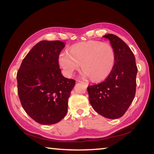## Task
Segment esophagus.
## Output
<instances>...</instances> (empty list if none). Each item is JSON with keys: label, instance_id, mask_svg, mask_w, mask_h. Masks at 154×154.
Masks as SVG:
<instances>
[{"label": "esophagus", "instance_id": "esophagus-1", "mask_svg": "<svg viewBox=\"0 0 154 154\" xmlns=\"http://www.w3.org/2000/svg\"><path fill=\"white\" fill-rule=\"evenodd\" d=\"M78 82H82V83H84V84H86V86H88V83L86 82H84V81H82V80H79V81H78Z\"/></svg>", "mask_w": 154, "mask_h": 154}]
</instances>
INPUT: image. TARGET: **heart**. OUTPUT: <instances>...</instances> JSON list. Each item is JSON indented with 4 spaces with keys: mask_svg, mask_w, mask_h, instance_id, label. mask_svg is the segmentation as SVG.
Returning <instances> with one entry per match:
<instances>
[{
    "mask_svg": "<svg viewBox=\"0 0 154 154\" xmlns=\"http://www.w3.org/2000/svg\"><path fill=\"white\" fill-rule=\"evenodd\" d=\"M115 60L113 47L99 41L76 44L70 48V52L64 51L58 55V64L66 76H72L82 66L83 76L91 77L94 82L106 79L113 70Z\"/></svg>",
    "mask_w": 154,
    "mask_h": 154,
    "instance_id": "1",
    "label": "heart"
}]
</instances>
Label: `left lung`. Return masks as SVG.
<instances>
[{"label":"left lung","instance_id":"left-lung-1","mask_svg":"<svg viewBox=\"0 0 154 154\" xmlns=\"http://www.w3.org/2000/svg\"><path fill=\"white\" fill-rule=\"evenodd\" d=\"M110 42L116 55L111 74L104 82L88 87L90 103L100 115L119 119L125 113L135 97L138 69L134 53L118 36H103Z\"/></svg>","mask_w":154,"mask_h":154}]
</instances>
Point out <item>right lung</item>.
Masks as SVG:
<instances>
[{"instance_id": "right-lung-1", "label": "right lung", "mask_w": 154, "mask_h": 154, "mask_svg": "<svg viewBox=\"0 0 154 154\" xmlns=\"http://www.w3.org/2000/svg\"><path fill=\"white\" fill-rule=\"evenodd\" d=\"M65 46L59 40H42L33 46L17 73L18 93L26 114L42 125L57 123L66 116L75 84L64 77L58 55Z\"/></svg>"}]
</instances>
